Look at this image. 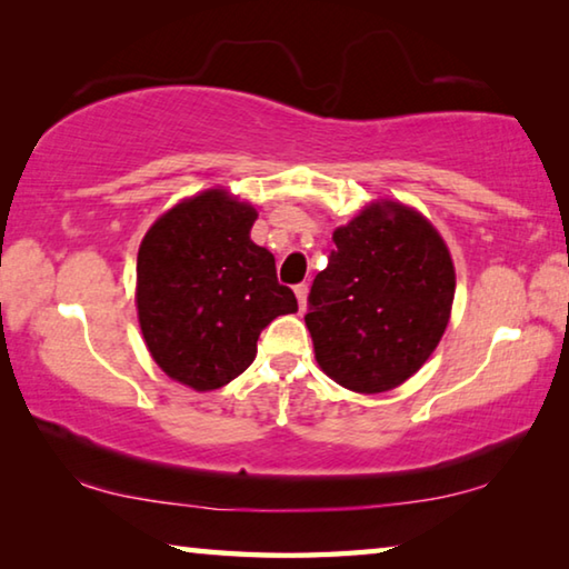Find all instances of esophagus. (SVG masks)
Returning a JSON list of instances; mask_svg holds the SVG:
<instances>
[{
	"label": "esophagus",
	"instance_id": "1",
	"mask_svg": "<svg viewBox=\"0 0 569 569\" xmlns=\"http://www.w3.org/2000/svg\"><path fill=\"white\" fill-rule=\"evenodd\" d=\"M293 293H296V298H298V308H301V311H306V298H308V286H306V283H298V286L293 288Z\"/></svg>",
	"mask_w": 569,
	"mask_h": 569
}]
</instances>
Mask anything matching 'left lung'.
I'll return each mask as SVG.
<instances>
[{"label":"left lung","mask_w":569,"mask_h":569,"mask_svg":"<svg viewBox=\"0 0 569 569\" xmlns=\"http://www.w3.org/2000/svg\"><path fill=\"white\" fill-rule=\"evenodd\" d=\"M333 243L308 293L316 361L343 389H397L445 336L457 286L449 250L427 218L393 200L336 228Z\"/></svg>","instance_id":"8db88e82"}]
</instances>
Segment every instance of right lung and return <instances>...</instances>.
<instances>
[{"mask_svg":"<svg viewBox=\"0 0 569 569\" xmlns=\"http://www.w3.org/2000/svg\"><path fill=\"white\" fill-rule=\"evenodd\" d=\"M256 216L226 190H206L160 216L140 243L142 339L170 379L196 391L240 377L266 326L298 311L271 250L250 240Z\"/></svg>","mask_w":569,"mask_h":569,"instance_id":"1","label":"right lung"}]
</instances>
